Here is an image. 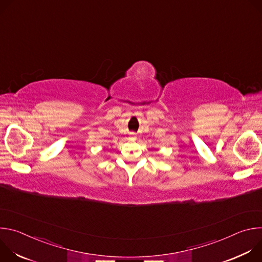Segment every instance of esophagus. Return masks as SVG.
I'll list each match as a JSON object with an SVG mask.
<instances>
[{
    "mask_svg": "<svg viewBox=\"0 0 262 262\" xmlns=\"http://www.w3.org/2000/svg\"><path fill=\"white\" fill-rule=\"evenodd\" d=\"M130 135H132V136H135V133H132Z\"/></svg>",
    "mask_w": 262,
    "mask_h": 262,
    "instance_id": "esophagus-1",
    "label": "esophagus"
}]
</instances>
